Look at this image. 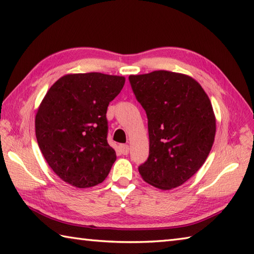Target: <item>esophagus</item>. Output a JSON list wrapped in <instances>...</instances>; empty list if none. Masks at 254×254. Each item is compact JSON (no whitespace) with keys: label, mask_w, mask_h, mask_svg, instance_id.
Listing matches in <instances>:
<instances>
[{"label":"esophagus","mask_w":254,"mask_h":254,"mask_svg":"<svg viewBox=\"0 0 254 254\" xmlns=\"http://www.w3.org/2000/svg\"><path fill=\"white\" fill-rule=\"evenodd\" d=\"M120 151L123 155H127L128 151H130V147H128V145H127V144H122V145H120Z\"/></svg>","instance_id":"1"}]
</instances>
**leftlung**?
<instances>
[{"label":"left lung","instance_id":"left-lung-1","mask_svg":"<svg viewBox=\"0 0 254 254\" xmlns=\"http://www.w3.org/2000/svg\"><path fill=\"white\" fill-rule=\"evenodd\" d=\"M147 116L150 154L138 166L146 183L160 190L183 185L197 173L215 141L216 118L195 79L156 70L128 77Z\"/></svg>","mask_w":254,"mask_h":254}]
</instances>
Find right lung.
Instances as JSON below:
<instances>
[{
  "mask_svg": "<svg viewBox=\"0 0 254 254\" xmlns=\"http://www.w3.org/2000/svg\"><path fill=\"white\" fill-rule=\"evenodd\" d=\"M126 78L101 72L66 74L49 88L35 118L45 160L57 176L77 188L102 183L117 160L109 145L108 106Z\"/></svg>",
  "mask_w": 254,
  "mask_h": 254,
  "instance_id": "1",
  "label": "right lung"
}]
</instances>
